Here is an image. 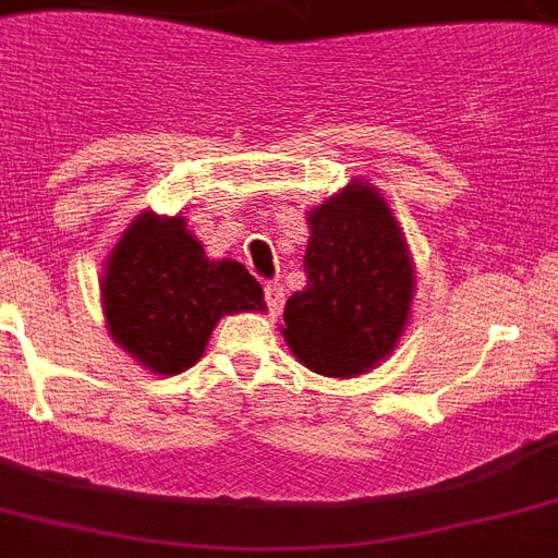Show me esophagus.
<instances>
[{
  "instance_id": "1",
  "label": "esophagus",
  "mask_w": 558,
  "mask_h": 558,
  "mask_svg": "<svg viewBox=\"0 0 558 558\" xmlns=\"http://www.w3.org/2000/svg\"><path fill=\"white\" fill-rule=\"evenodd\" d=\"M265 302H268L270 316H279L284 305V288L279 282H268L265 284Z\"/></svg>"
}]
</instances>
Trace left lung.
<instances>
[{
	"mask_svg": "<svg viewBox=\"0 0 558 558\" xmlns=\"http://www.w3.org/2000/svg\"><path fill=\"white\" fill-rule=\"evenodd\" d=\"M307 284L284 305L282 336L305 367L353 379L385 362L411 319L416 270L388 199L351 179L307 210Z\"/></svg>",
	"mask_w": 558,
	"mask_h": 558,
	"instance_id": "8db88e82",
	"label": "left lung"
}]
</instances>
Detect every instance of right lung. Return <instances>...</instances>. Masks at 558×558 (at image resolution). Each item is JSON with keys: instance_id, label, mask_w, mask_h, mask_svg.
Returning <instances> with one entry per match:
<instances>
[{"instance_id": "obj_1", "label": "right lung", "mask_w": 558, "mask_h": 558, "mask_svg": "<svg viewBox=\"0 0 558 558\" xmlns=\"http://www.w3.org/2000/svg\"><path fill=\"white\" fill-rule=\"evenodd\" d=\"M99 296L110 339L156 376L196 365L222 316L268 311L242 262L210 259L185 216L154 210L110 247Z\"/></svg>"}]
</instances>
